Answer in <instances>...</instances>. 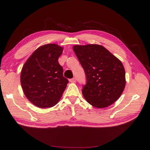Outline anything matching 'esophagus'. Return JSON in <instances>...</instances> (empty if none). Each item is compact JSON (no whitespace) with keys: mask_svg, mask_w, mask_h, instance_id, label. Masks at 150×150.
Instances as JSON below:
<instances>
[{"mask_svg":"<svg viewBox=\"0 0 150 150\" xmlns=\"http://www.w3.org/2000/svg\"><path fill=\"white\" fill-rule=\"evenodd\" d=\"M69 81L71 83H76V79L75 78H72V79H71L70 80H69Z\"/></svg>","mask_w":150,"mask_h":150,"instance_id":"34e87169","label":"esophagus"}]
</instances>
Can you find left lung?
Returning a JSON list of instances; mask_svg holds the SVG:
<instances>
[{
	"instance_id": "left-lung-1",
	"label": "left lung",
	"mask_w": 150,
	"mask_h": 150,
	"mask_svg": "<svg viewBox=\"0 0 150 150\" xmlns=\"http://www.w3.org/2000/svg\"><path fill=\"white\" fill-rule=\"evenodd\" d=\"M72 48L85 71L87 83L82 93L86 101L97 108L111 105L121 96L126 85L121 61L99 44L75 45Z\"/></svg>"
}]
</instances>
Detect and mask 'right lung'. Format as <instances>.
<instances>
[{
	"label": "right lung",
	"instance_id": "add662e5",
	"mask_svg": "<svg viewBox=\"0 0 150 150\" xmlns=\"http://www.w3.org/2000/svg\"><path fill=\"white\" fill-rule=\"evenodd\" d=\"M63 49L56 44L43 45L34 51L22 68V90L35 106L49 108L55 106L69 83L58 62Z\"/></svg>",
	"mask_w": 150,
	"mask_h": 150
}]
</instances>
